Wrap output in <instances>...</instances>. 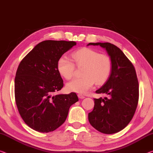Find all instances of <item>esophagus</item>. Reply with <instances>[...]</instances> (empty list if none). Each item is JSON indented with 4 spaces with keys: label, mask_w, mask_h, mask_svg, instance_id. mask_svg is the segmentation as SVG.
<instances>
[{
    "label": "esophagus",
    "mask_w": 153,
    "mask_h": 153,
    "mask_svg": "<svg viewBox=\"0 0 153 153\" xmlns=\"http://www.w3.org/2000/svg\"><path fill=\"white\" fill-rule=\"evenodd\" d=\"M78 96H79V98H81V99H83V98H85L83 95L80 94H78Z\"/></svg>",
    "instance_id": "1"
}]
</instances>
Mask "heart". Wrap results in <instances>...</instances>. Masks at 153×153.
<instances>
[{"label": "heart", "instance_id": "obj_1", "mask_svg": "<svg viewBox=\"0 0 153 153\" xmlns=\"http://www.w3.org/2000/svg\"><path fill=\"white\" fill-rule=\"evenodd\" d=\"M72 57L78 67L83 66L81 77L75 78L66 85L69 91L85 94L91 88L94 83L96 85L104 83L111 72V59L104 54L88 48L79 49L72 54ZM57 68L59 73L63 78L70 79L75 72V65L66 56H62L57 61Z\"/></svg>", "mask_w": 153, "mask_h": 153}]
</instances>
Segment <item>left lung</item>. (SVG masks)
<instances>
[{"label":"left lung","mask_w":153,"mask_h":153,"mask_svg":"<svg viewBox=\"0 0 153 153\" xmlns=\"http://www.w3.org/2000/svg\"><path fill=\"white\" fill-rule=\"evenodd\" d=\"M106 50L112 63L111 74L96 91L107 97L94 98V107L88 120L96 130L105 134L116 133L128 125L135 114L139 100L137 74L128 59L119 48L111 43H89Z\"/></svg>","instance_id":"1"}]
</instances>
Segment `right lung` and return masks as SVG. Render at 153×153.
Masks as SVG:
<instances>
[{
	"label": "right lung",
	"instance_id": "add662e5",
	"mask_svg": "<svg viewBox=\"0 0 153 153\" xmlns=\"http://www.w3.org/2000/svg\"><path fill=\"white\" fill-rule=\"evenodd\" d=\"M76 43L46 40L21 61L15 77V99L25 123L41 133L55 131L66 120L69 109L79 100L74 92L53 95L63 87L57 61Z\"/></svg>",
	"mask_w": 153,
	"mask_h": 153
}]
</instances>
